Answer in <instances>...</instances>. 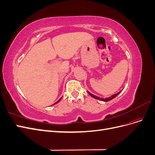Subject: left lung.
Returning a JSON list of instances; mask_svg holds the SVG:
<instances>
[{
  "instance_id": "1",
  "label": "left lung",
  "mask_w": 155,
  "mask_h": 155,
  "mask_svg": "<svg viewBox=\"0 0 155 155\" xmlns=\"http://www.w3.org/2000/svg\"><path fill=\"white\" fill-rule=\"evenodd\" d=\"M121 91H120V92H118V93H116V94H114L112 95L111 96H110V97H109L105 98V99H104V98H101V97H98V96H94V94H91V92H89L88 91H87V92H88V93L89 94H90L92 97L95 98V99H96V100H100L103 101H109L112 100V99H113V98H114L115 97H116L117 96H118Z\"/></svg>"
}]
</instances>
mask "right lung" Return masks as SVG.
Returning <instances> with one entry per match:
<instances>
[{"instance_id":"obj_1","label":"right lung","mask_w":155,"mask_h":155,"mask_svg":"<svg viewBox=\"0 0 155 155\" xmlns=\"http://www.w3.org/2000/svg\"><path fill=\"white\" fill-rule=\"evenodd\" d=\"M61 99H59V100H58V101L57 102H56V103H55V104H58V102H59V101H60V100H61Z\"/></svg>"}]
</instances>
